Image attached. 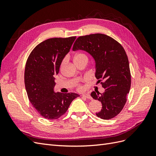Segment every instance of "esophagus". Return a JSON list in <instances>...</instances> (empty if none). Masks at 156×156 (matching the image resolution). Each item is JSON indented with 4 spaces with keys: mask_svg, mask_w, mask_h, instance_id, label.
<instances>
[{
    "mask_svg": "<svg viewBox=\"0 0 156 156\" xmlns=\"http://www.w3.org/2000/svg\"><path fill=\"white\" fill-rule=\"evenodd\" d=\"M82 96L84 97V98H86L87 99H89V100H91V99H92V97L90 96V95L88 93H84V94H83V95H82Z\"/></svg>",
    "mask_w": 156,
    "mask_h": 156,
    "instance_id": "obj_1",
    "label": "esophagus"
}]
</instances>
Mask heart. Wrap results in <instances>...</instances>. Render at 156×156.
Masks as SVG:
<instances>
[{
  "instance_id": "1",
  "label": "heart",
  "mask_w": 156,
  "mask_h": 156,
  "mask_svg": "<svg viewBox=\"0 0 156 156\" xmlns=\"http://www.w3.org/2000/svg\"><path fill=\"white\" fill-rule=\"evenodd\" d=\"M88 60V57L85 54L82 53H77L76 55H75L74 61H79V60ZM65 62H66V59H64L62 60V63H61V66H64Z\"/></svg>"
}]
</instances>
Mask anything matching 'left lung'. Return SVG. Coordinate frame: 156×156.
<instances>
[{"instance_id":"obj_1","label":"left lung","mask_w":156,"mask_h":156,"mask_svg":"<svg viewBox=\"0 0 156 156\" xmlns=\"http://www.w3.org/2000/svg\"><path fill=\"white\" fill-rule=\"evenodd\" d=\"M73 51L83 50L91 55L96 62L95 76L105 92H92L91 96L101 101V111L96 113L101 119L118 115L124 108L131 87V73L127 56L123 47L111 37L103 34L79 36Z\"/></svg>"}]
</instances>
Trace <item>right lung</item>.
<instances>
[{
    "mask_svg": "<svg viewBox=\"0 0 156 156\" xmlns=\"http://www.w3.org/2000/svg\"><path fill=\"white\" fill-rule=\"evenodd\" d=\"M76 36L54 37L39 44L27 60L25 84L29 100L39 114L48 120L65 114L71 103L79 96L75 93L55 92V75L69 51Z\"/></svg>",
    "mask_w": 156,
    "mask_h": 156,
    "instance_id": "add662e5",
    "label": "right lung"
}]
</instances>
